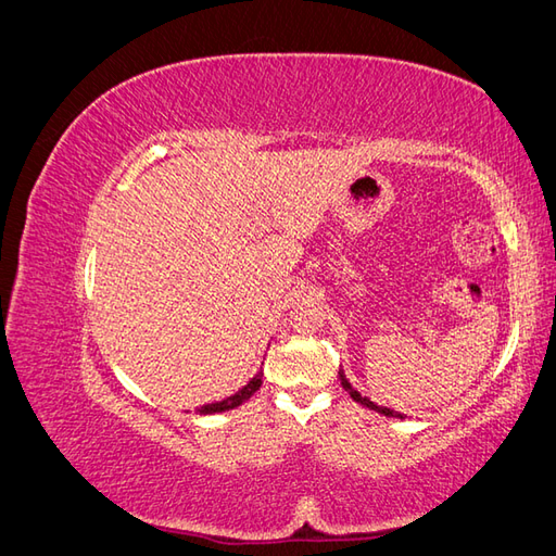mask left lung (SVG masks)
I'll return each instance as SVG.
<instances>
[{"instance_id":"obj_1","label":"left lung","mask_w":556,"mask_h":556,"mask_svg":"<svg viewBox=\"0 0 556 556\" xmlns=\"http://www.w3.org/2000/svg\"><path fill=\"white\" fill-rule=\"evenodd\" d=\"M339 378H341V384H343V390L355 399L357 403H362L364 408H368V410H376L378 415H384V417H399V419H406V415L403 413H399V410H392V408H384V406H378V403H374L371 399H366V396H362V392L359 390H355V387H352V382L345 378V371L343 368H339Z\"/></svg>"}]
</instances>
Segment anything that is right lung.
<instances>
[{
	"instance_id": "1",
	"label": "right lung",
	"mask_w": 556,
	"mask_h": 556,
	"mask_svg": "<svg viewBox=\"0 0 556 556\" xmlns=\"http://www.w3.org/2000/svg\"><path fill=\"white\" fill-rule=\"evenodd\" d=\"M262 371L252 378L245 387H241V390L237 392V394H231V396H227V399H223V401H215V403H206V406H201L197 413L199 415H215V413H225V410H231V408H239L241 403H245L252 394H255L260 387H262Z\"/></svg>"
}]
</instances>
